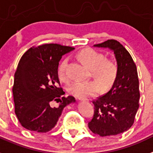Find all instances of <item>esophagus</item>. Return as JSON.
<instances>
[{
  "instance_id": "esophagus-1",
  "label": "esophagus",
  "mask_w": 153,
  "mask_h": 153,
  "mask_svg": "<svg viewBox=\"0 0 153 153\" xmlns=\"http://www.w3.org/2000/svg\"><path fill=\"white\" fill-rule=\"evenodd\" d=\"M77 99L79 101H84V100H86V99H84V98H77Z\"/></svg>"
}]
</instances>
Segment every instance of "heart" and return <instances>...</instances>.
<instances>
[{
	"label": "heart",
	"instance_id": "obj_1",
	"mask_svg": "<svg viewBox=\"0 0 153 153\" xmlns=\"http://www.w3.org/2000/svg\"><path fill=\"white\" fill-rule=\"evenodd\" d=\"M77 57L84 65L91 69L93 76L103 88H108L113 84L117 75V66L111 60L105 59L102 53L94 49L86 48L80 51ZM68 62V59H64L58 69L59 78L64 82L69 80V76L66 73ZM98 90L99 85L94 80H76L68 88L69 93L78 98L93 95Z\"/></svg>",
	"mask_w": 153,
	"mask_h": 153
}]
</instances>
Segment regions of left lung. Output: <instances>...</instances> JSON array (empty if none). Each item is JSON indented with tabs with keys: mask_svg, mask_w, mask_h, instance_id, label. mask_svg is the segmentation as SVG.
I'll use <instances>...</instances> for the list:
<instances>
[{
	"mask_svg": "<svg viewBox=\"0 0 153 153\" xmlns=\"http://www.w3.org/2000/svg\"><path fill=\"white\" fill-rule=\"evenodd\" d=\"M94 47L114 53L117 75L110 90L93 102L94 114L88 127L101 137L117 135L130 129L139 107L137 68L129 52L117 40H108Z\"/></svg>",
	"mask_w": 153,
	"mask_h": 153,
	"instance_id": "obj_1",
	"label": "left lung"
}]
</instances>
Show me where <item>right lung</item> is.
Listing matches in <instances>:
<instances>
[{
  "label": "right lung",
  "instance_id": "1",
  "mask_svg": "<svg viewBox=\"0 0 153 153\" xmlns=\"http://www.w3.org/2000/svg\"><path fill=\"white\" fill-rule=\"evenodd\" d=\"M74 49L47 44L31 48L20 59L12 92L16 117L26 129L38 133L51 131L64 108L76 102L73 96L62 97L65 92L58 88L59 61ZM55 101L59 103L56 107Z\"/></svg>",
  "mask_w": 153,
  "mask_h": 153
}]
</instances>
